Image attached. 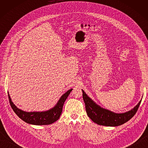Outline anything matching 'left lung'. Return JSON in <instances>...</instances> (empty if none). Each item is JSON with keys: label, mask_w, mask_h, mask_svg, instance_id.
<instances>
[{"label": "left lung", "mask_w": 148, "mask_h": 148, "mask_svg": "<svg viewBox=\"0 0 148 148\" xmlns=\"http://www.w3.org/2000/svg\"><path fill=\"white\" fill-rule=\"evenodd\" d=\"M82 91L83 99L85 103L86 111L88 117L95 123L103 126L116 127L127 122L137 112L141 102L140 100L134 109L129 111L117 114L101 108L89 98L83 90Z\"/></svg>", "instance_id": "8db88e82"}]
</instances>
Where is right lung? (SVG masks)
Instances as JSON below:
<instances>
[{"label":"right lung","mask_w":148,"mask_h":148,"mask_svg":"<svg viewBox=\"0 0 148 148\" xmlns=\"http://www.w3.org/2000/svg\"><path fill=\"white\" fill-rule=\"evenodd\" d=\"M72 89L68 90L67 92L64 93L54 108L45 112H28L21 109H18L16 106L10 98V96L8 94V97L9 100V103L14 112L17 114L19 118H21L22 120L25 121L27 123L36 125H50L53 123L57 121L60 116L63 106L67 99L69 95L71 92Z\"/></svg>","instance_id":"1"}]
</instances>
